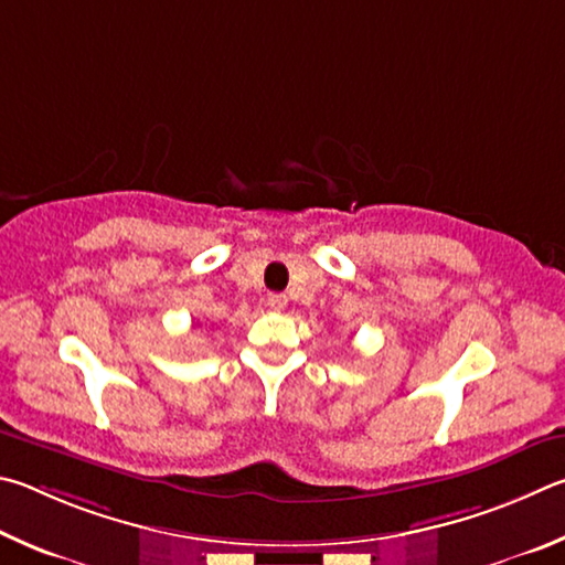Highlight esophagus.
I'll use <instances>...</instances> for the list:
<instances>
[{
    "label": "esophagus",
    "mask_w": 565,
    "mask_h": 565,
    "mask_svg": "<svg viewBox=\"0 0 565 565\" xmlns=\"http://www.w3.org/2000/svg\"><path fill=\"white\" fill-rule=\"evenodd\" d=\"M267 308L280 312V310L288 308V298H285L282 292H275V295H270V298H267Z\"/></svg>",
    "instance_id": "34e87169"
}]
</instances>
